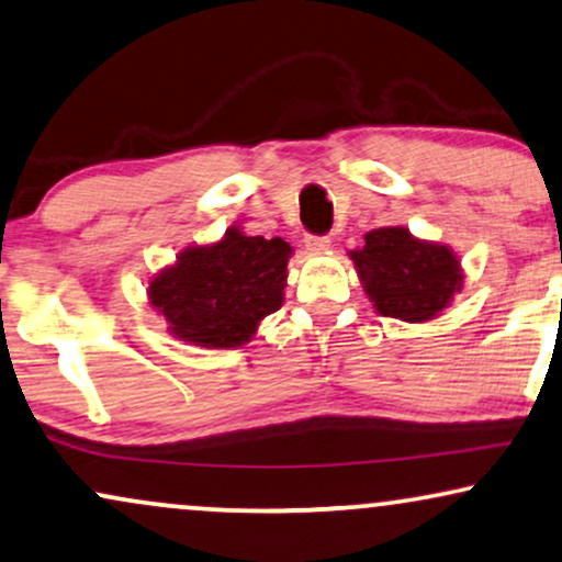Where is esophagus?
Wrapping results in <instances>:
<instances>
[{"instance_id":"34e87169","label":"esophagus","mask_w":562,"mask_h":562,"mask_svg":"<svg viewBox=\"0 0 562 562\" xmlns=\"http://www.w3.org/2000/svg\"><path fill=\"white\" fill-rule=\"evenodd\" d=\"M303 244H305V251H311V254H324L326 248L331 246V238H329V236H305Z\"/></svg>"}]
</instances>
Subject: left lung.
<instances>
[{
    "mask_svg": "<svg viewBox=\"0 0 562 562\" xmlns=\"http://www.w3.org/2000/svg\"><path fill=\"white\" fill-rule=\"evenodd\" d=\"M350 257L375 311L402 322L438 316L464 280L451 248L412 238L407 228L366 233V246Z\"/></svg>",
    "mask_w": 562,
    "mask_h": 562,
    "instance_id": "obj_1",
    "label": "left lung"
}]
</instances>
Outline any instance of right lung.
<instances>
[{
	"label": "right lung",
	"mask_w": 562,
	"mask_h": 562,
	"mask_svg": "<svg viewBox=\"0 0 562 562\" xmlns=\"http://www.w3.org/2000/svg\"><path fill=\"white\" fill-rule=\"evenodd\" d=\"M290 244L231 228L212 246L187 248L150 282V303L170 334L199 347H238L282 305Z\"/></svg>",
	"instance_id": "obj_1"
}]
</instances>
